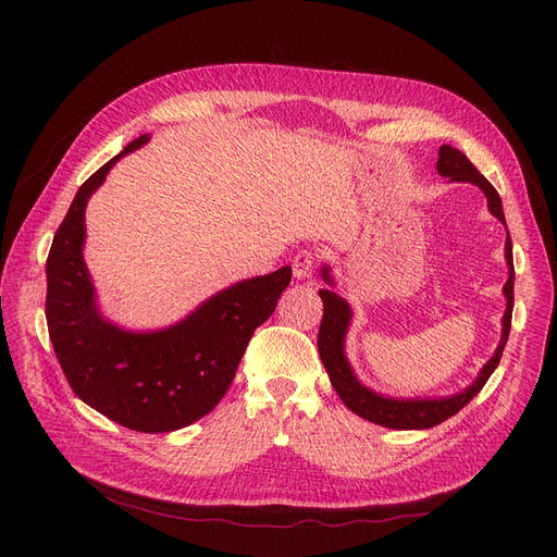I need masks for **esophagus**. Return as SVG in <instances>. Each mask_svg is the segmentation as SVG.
Returning a JSON list of instances; mask_svg holds the SVG:
<instances>
[{
    "instance_id": "obj_1",
    "label": "esophagus",
    "mask_w": 557,
    "mask_h": 557,
    "mask_svg": "<svg viewBox=\"0 0 557 557\" xmlns=\"http://www.w3.org/2000/svg\"><path fill=\"white\" fill-rule=\"evenodd\" d=\"M294 275L298 280H307L313 275V269H315V255L311 250H300L296 257H294Z\"/></svg>"
}]
</instances>
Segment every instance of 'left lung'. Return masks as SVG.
I'll return each instance as SVG.
<instances>
[{"label":"left lung","instance_id":"left-lung-1","mask_svg":"<svg viewBox=\"0 0 557 557\" xmlns=\"http://www.w3.org/2000/svg\"><path fill=\"white\" fill-rule=\"evenodd\" d=\"M437 173L456 183L479 185L487 196L490 212L502 223H506L499 194H496V189L485 181V175L470 160H467L465 153H460L449 144H443L441 151H437ZM506 261H508V282L504 286V296L508 300V307L502 320L504 332H502L499 347H496L494 357L483 366L472 386H467L458 395L441 397V399H393L366 388L345 359V334L349 327V320H352V309H349V305L341 296H336L334 290L320 288L318 296L323 300V323H320V332H318V352H320V359H323V366L330 374L334 391L338 393V397L343 399V404L349 408V411H355L368 422L382 424L388 429H431L435 424L449 420L460 411L462 406L470 404L481 393V388L485 386L496 366H499L504 347L508 343V334H510L512 302H515V267H512L510 234L506 242ZM323 277L327 284H332L330 267L323 269Z\"/></svg>","mask_w":557,"mask_h":557}]
</instances>
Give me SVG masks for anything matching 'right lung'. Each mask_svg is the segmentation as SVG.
<instances>
[{
  "instance_id": "right-lung-1",
  "label": "right lung",
  "mask_w": 557,
  "mask_h": 557,
  "mask_svg": "<svg viewBox=\"0 0 557 557\" xmlns=\"http://www.w3.org/2000/svg\"><path fill=\"white\" fill-rule=\"evenodd\" d=\"M133 139L76 191L47 257V327L72 391L108 420L141 433H166L208 416L227 393L252 338L269 320L290 267L232 284L181 323L126 332L101 315L83 261L85 205Z\"/></svg>"
}]
</instances>
